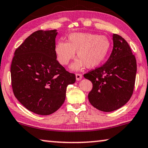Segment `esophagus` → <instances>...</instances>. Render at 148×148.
<instances>
[{
	"mask_svg": "<svg viewBox=\"0 0 148 148\" xmlns=\"http://www.w3.org/2000/svg\"><path fill=\"white\" fill-rule=\"evenodd\" d=\"M76 80H80L82 78V75L81 74H76Z\"/></svg>",
	"mask_w": 148,
	"mask_h": 148,
	"instance_id": "obj_1",
	"label": "esophagus"
}]
</instances>
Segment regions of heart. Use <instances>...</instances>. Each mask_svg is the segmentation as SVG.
I'll use <instances>...</instances> for the list:
<instances>
[{
  "instance_id": "b5f03b06",
  "label": "heart",
  "mask_w": 148,
  "mask_h": 148,
  "mask_svg": "<svg viewBox=\"0 0 148 148\" xmlns=\"http://www.w3.org/2000/svg\"><path fill=\"white\" fill-rule=\"evenodd\" d=\"M111 42L107 37L92 33H73L68 35L67 43L58 41L55 45L58 61L62 65H67L75 57H78L70 66L72 70H79L86 66L93 68L99 66L108 55Z\"/></svg>"
}]
</instances>
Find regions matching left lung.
Segmentation results:
<instances>
[{
  "label": "left lung",
  "instance_id": "left-lung-1",
  "mask_svg": "<svg viewBox=\"0 0 148 148\" xmlns=\"http://www.w3.org/2000/svg\"><path fill=\"white\" fill-rule=\"evenodd\" d=\"M113 48L107 62L84 74L92 83L88 100L96 109L111 112L129 101L134 92L137 64L128 43L121 36L113 35Z\"/></svg>",
  "mask_w": 148,
  "mask_h": 148
}]
</instances>
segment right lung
<instances>
[{
	"label": "right lung",
	"instance_id": "obj_1",
	"mask_svg": "<svg viewBox=\"0 0 148 148\" xmlns=\"http://www.w3.org/2000/svg\"><path fill=\"white\" fill-rule=\"evenodd\" d=\"M57 30H39L16 49L11 66L13 93L29 111L41 115L56 112L63 105L68 85L76 81L56 60Z\"/></svg>",
	"mask_w": 148,
	"mask_h": 148
}]
</instances>
